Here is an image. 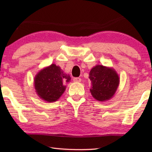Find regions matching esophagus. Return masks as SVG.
Wrapping results in <instances>:
<instances>
[{
    "label": "esophagus",
    "mask_w": 152,
    "mask_h": 152,
    "mask_svg": "<svg viewBox=\"0 0 152 152\" xmlns=\"http://www.w3.org/2000/svg\"><path fill=\"white\" fill-rule=\"evenodd\" d=\"M81 78H74L73 81L74 82H81Z\"/></svg>",
    "instance_id": "34e87169"
}]
</instances>
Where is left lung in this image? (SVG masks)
<instances>
[{
	"label": "left lung",
	"instance_id": "obj_1",
	"mask_svg": "<svg viewBox=\"0 0 152 152\" xmlns=\"http://www.w3.org/2000/svg\"><path fill=\"white\" fill-rule=\"evenodd\" d=\"M91 81L92 96L99 101H106L114 96L119 85L120 78L115 70L111 67L96 65L89 73Z\"/></svg>",
	"mask_w": 152,
	"mask_h": 152
}]
</instances>
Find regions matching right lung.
<instances>
[{
  "mask_svg": "<svg viewBox=\"0 0 152 152\" xmlns=\"http://www.w3.org/2000/svg\"><path fill=\"white\" fill-rule=\"evenodd\" d=\"M71 78L60 66L55 64L42 69L36 74L33 84L35 92L40 99L48 102H53L60 99L66 86L65 82H70Z\"/></svg>",
  "mask_w": 152,
  "mask_h": 152,
  "instance_id": "obj_1",
  "label": "right lung"
}]
</instances>
